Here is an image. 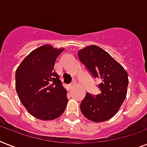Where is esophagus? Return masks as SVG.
I'll return each instance as SVG.
<instances>
[{
  "instance_id": "esophagus-1",
  "label": "esophagus",
  "mask_w": 147,
  "mask_h": 147,
  "mask_svg": "<svg viewBox=\"0 0 147 147\" xmlns=\"http://www.w3.org/2000/svg\"><path fill=\"white\" fill-rule=\"evenodd\" d=\"M76 82H71V84L69 85V87H70V88H74V87H75V86H76Z\"/></svg>"
}]
</instances>
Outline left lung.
Returning a JSON list of instances; mask_svg holds the SVG:
<instances>
[{
	"mask_svg": "<svg viewBox=\"0 0 147 147\" xmlns=\"http://www.w3.org/2000/svg\"><path fill=\"white\" fill-rule=\"evenodd\" d=\"M78 56L92 76L100 79V93L86 94L80 105L82 113L94 122L107 121L117 114L125 99L127 72L109 53L94 45L80 49Z\"/></svg>",
	"mask_w": 147,
	"mask_h": 147,
	"instance_id": "obj_1",
	"label": "left lung"
}]
</instances>
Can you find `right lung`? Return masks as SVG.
Listing matches in <instances>:
<instances>
[{"mask_svg": "<svg viewBox=\"0 0 147 147\" xmlns=\"http://www.w3.org/2000/svg\"><path fill=\"white\" fill-rule=\"evenodd\" d=\"M64 49L44 45L32 51L16 71V91L27 111L37 119L50 121L65 111L67 92L53 71L56 58Z\"/></svg>", "mask_w": 147, "mask_h": 147, "instance_id": "obj_1", "label": "right lung"}]
</instances>
